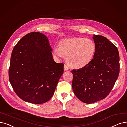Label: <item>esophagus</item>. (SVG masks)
<instances>
[{
    "label": "esophagus",
    "mask_w": 127,
    "mask_h": 127,
    "mask_svg": "<svg viewBox=\"0 0 127 127\" xmlns=\"http://www.w3.org/2000/svg\"><path fill=\"white\" fill-rule=\"evenodd\" d=\"M68 69H69V67L67 66V65H65L64 66V70L65 71H66V70H68Z\"/></svg>",
    "instance_id": "obj_1"
}]
</instances>
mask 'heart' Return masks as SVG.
<instances>
[{"instance_id": "1", "label": "heart", "mask_w": 127, "mask_h": 127, "mask_svg": "<svg viewBox=\"0 0 127 127\" xmlns=\"http://www.w3.org/2000/svg\"><path fill=\"white\" fill-rule=\"evenodd\" d=\"M96 45L93 40L82 37L61 40L59 47L53 50L54 56L65 57L66 63L74 68H82L89 65L94 58Z\"/></svg>"}]
</instances>
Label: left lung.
<instances>
[{
  "instance_id": "1",
  "label": "left lung",
  "mask_w": 127,
  "mask_h": 127,
  "mask_svg": "<svg viewBox=\"0 0 127 127\" xmlns=\"http://www.w3.org/2000/svg\"><path fill=\"white\" fill-rule=\"evenodd\" d=\"M96 51L87 66L73 70L72 88L81 102L91 104L105 98L111 92L119 73L117 48L106 37L93 35Z\"/></svg>"
}]
</instances>
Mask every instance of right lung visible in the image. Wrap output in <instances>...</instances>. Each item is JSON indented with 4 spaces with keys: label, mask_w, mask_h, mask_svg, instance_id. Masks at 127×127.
<instances>
[{
    "label": "right lung",
    "mask_w": 127,
    "mask_h": 127,
    "mask_svg": "<svg viewBox=\"0 0 127 127\" xmlns=\"http://www.w3.org/2000/svg\"><path fill=\"white\" fill-rule=\"evenodd\" d=\"M48 38L34 32L14 46L11 56L9 77L16 94L35 104L48 101L63 74L64 64L54 61Z\"/></svg>",
    "instance_id": "obj_1"
}]
</instances>
